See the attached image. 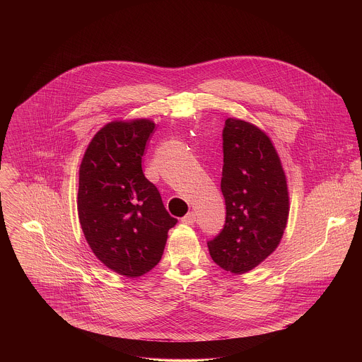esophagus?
Returning <instances> with one entry per match:
<instances>
[{
  "instance_id": "34e87169",
  "label": "esophagus",
  "mask_w": 362,
  "mask_h": 362,
  "mask_svg": "<svg viewBox=\"0 0 362 362\" xmlns=\"http://www.w3.org/2000/svg\"><path fill=\"white\" fill-rule=\"evenodd\" d=\"M181 221H182L184 224L192 226V224L197 221V213H195V211H189L187 216H184V217L181 218Z\"/></svg>"
}]
</instances>
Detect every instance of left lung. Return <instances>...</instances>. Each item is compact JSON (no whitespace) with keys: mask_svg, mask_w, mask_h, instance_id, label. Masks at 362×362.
I'll return each instance as SVG.
<instances>
[{"mask_svg":"<svg viewBox=\"0 0 362 362\" xmlns=\"http://www.w3.org/2000/svg\"><path fill=\"white\" fill-rule=\"evenodd\" d=\"M223 163L226 223L207 248L221 269L243 274L280 244L290 211L287 181L270 138L243 119H226Z\"/></svg>","mask_w":362,"mask_h":362,"instance_id":"8db88e82","label":"left lung"}]
</instances>
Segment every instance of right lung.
I'll return each instance as SVG.
<instances>
[{"label":"right lung","instance_id":"1","mask_svg":"<svg viewBox=\"0 0 362 362\" xmlns=\"http://www.w3.org/2000/svg\"><path fill=\"white\" fill-rule=\"evenodd\" d=\"M151 119L112 121L90 141L81 167L78 214L85 238L108 269L139 277L160 262L177 224L142 171Z\"/></svg>","mask_w":362,"mask_h":362}]
</instances>
